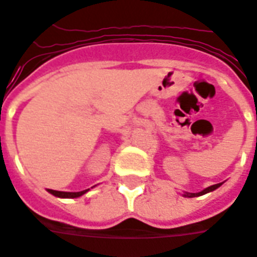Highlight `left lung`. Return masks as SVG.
<instances>
[{
	"label": "left lung",
	"instance_id": "1",
	"mask_svg": "<svg viewBox=\"0 0 257 257\" xmlns=\"http://www.w3.org/2000/svg\"><path fill=\"white\" fill-rule=\"evenodd\" d=\"M223 185V182L220 183H216V185H212V186H208L206 187L204 190H202V191H199V193H183V197H186V198H194V197H201V195H204V194H207L210 193V191H214V190H216L218 187H220Z\"/></svg>",
	"mask_w": 257,
	"mask_h": 257
}]
</instances>
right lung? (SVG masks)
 Returning a JSON list of instances; mask_svg holds the SVG:
<instances>
[{"mask_svg":"<svg viewBox=\"0 0 257 257\" xmlns=\"http://www.w3.org/2000/svg\"><path fill=\"white\" fill-rule=\"evenodd\" d=\"M47 191L58 198H79V197H81L83 194L87 193V191H89V189L83 190V191H76V193H68V191H56V190H51V189H49Z\"/></svg>","mask_w":257,"mask_h":257,"instance_id":"add662e5","label":"right lung"}]
</instances>
